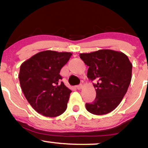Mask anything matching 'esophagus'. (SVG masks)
<instances>
[{"mask_svg":"<svg viewBox=\"0 0 148 148\" xmlns=\"http://www.w3.org/2000/svg\"><path fill=\"white\" fill-rule=\"evenodd\" d=\"M76 88H77L78 90H81V88H83V86H82V85H79V86H76Z\"/></svg>","mask_w":148,"mask_h":148,"instance_id":"1","label":"esophagus"}]
</instances>
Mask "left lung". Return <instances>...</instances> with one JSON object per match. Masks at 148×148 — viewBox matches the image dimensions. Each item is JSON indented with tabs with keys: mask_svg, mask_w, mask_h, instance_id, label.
Instances as JSON below:
<instances>
[{
	"mask_svg": "<svg viewBox=\"0 0 148 148\" xmlns=\"http://www.w3.org/2000/svg\"><path fill=\"white\" fill-rule=\"evenodd\" d=\"M80 58L89 67L87 76L96 80L93 84L96 98L86 108L95 115H104L113 111L126 94L132 80V64L123 52L101 49L88 53H80Z\"/></svg>",
	"mask_w": 148,
	"mask_h": 148,
	"instance_id": "left-lung-1",
	"label": "left lung"
}]
</instances>
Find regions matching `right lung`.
<instances>
[{
	"label": "right lung",
	"mask_w": 148,
	"mask_h": 148,
	"mask_svg": "<svg viewBox=\"0 0 148 148\" xmlns=\"http://www.w3.org/2000/svg\"><path fill=\"white\" fill-rule=\"evenodd\" d=\"M72 53L44 51L24 61L20 67V86L34 109L46 117H56L67 109L72 90L66 87L60 69Z\"/></svg>",
	"instance_id": "right-lung-1"
}]
</instances>
